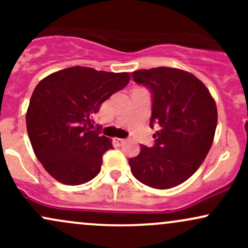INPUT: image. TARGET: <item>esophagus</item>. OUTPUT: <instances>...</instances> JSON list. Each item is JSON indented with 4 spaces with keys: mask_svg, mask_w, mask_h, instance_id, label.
Segmentation results:
<instances>
[{
    "mask_svg": "<svg viewBox=\"0 0 248 248\" xmlns=\"http://www.w3.org/2000/svg\"><path fill=\"white\" fill-rule=\"evenodd\" d=\"M114 142H116V144H119V146H122V144L126 142V140L124 139H119V138H115L114 139Z\"/></svg>",
    "mask_w": 248,
    "mask_h": 248,
    "instance_id": "esophagus-1",
    "label": "esophagus"
}]
</instances>
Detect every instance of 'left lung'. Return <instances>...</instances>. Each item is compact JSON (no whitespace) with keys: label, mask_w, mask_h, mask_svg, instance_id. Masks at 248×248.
Listing matches in <instances>:
<instances>
[{"label":"left lung","mask_w":248,"mask_h":248,"mask_svg":"<svg viewBox=\"0 0 248 248\" xmlns=\"http://www.w3.org/2000/svg\"><path fill=\"white\" fill-rule=\"evenodd\" d=\"M134 81L152 93L150 127L157 124L155 144H141L129 158L134 177L154 189H170L197 171L212 146L217 106L209 90L191 73L172 67L139 70Z\"/></svg>","instance_id":"left-lung-1"}]
</instances>
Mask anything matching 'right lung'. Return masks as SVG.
<instances>
[{"mask_svg": "<svg viewBox=\"0 0 248 248\" xmlns=\"http://www.w3.org/2000/svg\"><path fill=\"white\" fill-rule=\"evenodd\" d=\"M129 79L127 72L73 66L39 81L28 107L27 129L36 157L53 178L80 186L100 172L112 141L89 127L102 102Z\"/></svg>", "mask_w": 248, "mask_h": 248, "instance_id": "right-lung-1", "label": "right lung"}]
</instances>
